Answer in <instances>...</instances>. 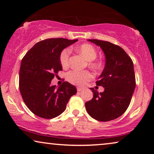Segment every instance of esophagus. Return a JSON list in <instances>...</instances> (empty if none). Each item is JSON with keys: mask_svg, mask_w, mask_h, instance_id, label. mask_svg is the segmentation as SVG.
<instances>
[{"mask_svg": "<svg viewBox=\"0 0 154 154\" xmlns=\"http://www.w3.org/2000/svg\"><path fill=\"white\" fill-rule=\"evenodd\" d=\"M83 89H84L83 88L78 87V88H77V91H78V92H81V91H82V90H83Z\"/></svg>", "mask_w": 154, "mask_h": 154, "instance_id": "esophagus-1", "label": "esophagus"}]
</instances>
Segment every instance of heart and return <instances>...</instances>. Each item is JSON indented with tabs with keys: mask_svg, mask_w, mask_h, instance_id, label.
I'll list each match as a JSON object with an SVG mask.
<instances>
[{
	"mask_svg": "<svg viewBox=\"0 0 154 154\" xmlns=\"http://www.w3.org/2000/svg\"><path fill=\"white\" fill-rule=\"evenodd\" d=\"M77 50L88 61H92L95 59L97 52L95 48L90 44L84 43L77 48ZM70 50L69 48L64 49L61 52L60 60L63 67H67L69 64ZM90 66L97 69L100 64L97 62H90ZM92 75L88 71L71 70L66 73V79L69 83L76 85H84L86 83L92 79Z\"/></svg>",
	"mask_w": 154,
	"mask_h": 154,
	"instance_id": "b5f03b06",
	"label": "heart"
}]
</instances>
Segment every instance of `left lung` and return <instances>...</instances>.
Returning a JSON list of instances; mask_svg holds the SVG:
<instances>
[{
	"label": "left lung",
	"instance_id": "left-lung-1",
	"mask_svg": "<svg viewBox=\"0 0 154 154\" xmlns=\"http://www.w3.org/2000/svg\"><path fill=\"white\" fill-rule=\"evenodd\" d=\"M100 46L105 55V66L97 85L104 88L99 92L91 88L93 97L85 102L88 114L97 121H109L123 115L129 106L136 83L133 62L123 48L108 41L89 39Z\"/></svg>",
	"mask_w": 154,
	"mask_h": 154
}]
</instances>
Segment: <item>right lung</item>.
<instances>
[{"label": "right lung", "mask_w": 154, "mask_h": 154, "mask_svg": "<svg viewBox=\"0 0 154 154\" xmlns=\"http://www.w3.org/2000/svg\"><path fill=\"white\" fill-rule=\"evenodd\" d=\"M78 41L62 38H48L35 43L23 57L20 69V93L31 112L43 119L60 116L69 99L76 94L74 85L65 81L60 87L51 81L62 70L60 57L64 48Z\"/></svg>", "instance_id": "obj_1"}]
</instances>
